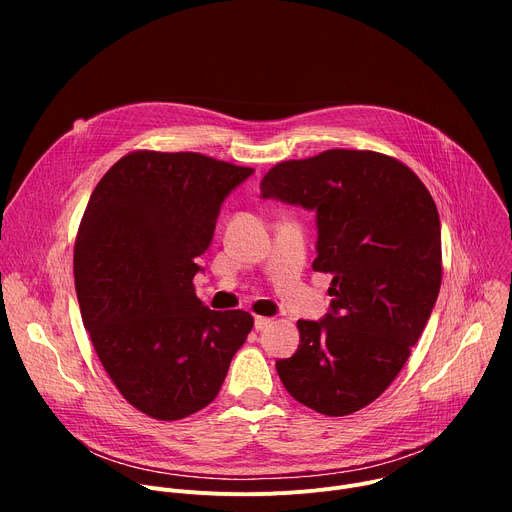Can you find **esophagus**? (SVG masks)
I'll return each mask as SVG.
<instances>
[{
    "label": "esophagus",
    "mask_w": 512,
    "mask_h": 512,
    "mask_svg": "<svg viewBox=\"0 0 512 512\" xmlns=\"http://www.w3.org/2000/svg\"><path fill=\"white\" fill-rule=\"evenodd\" d=\"M271 324V318H265V316H255V330H265L267 326Z\"/></svg>",
    "instance_id": "34e87169"
}]
</instances>
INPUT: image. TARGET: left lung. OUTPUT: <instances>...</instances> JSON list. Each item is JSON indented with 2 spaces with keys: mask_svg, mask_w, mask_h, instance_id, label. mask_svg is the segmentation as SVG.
<instances>
[{
  "mask_svg": "<svg viewBox=\"0 0 512 512\" xmlns=\"http://www.w3.org/2000/svg\"><path fill=\"white\" fill-rule=\"evenodd\" d=\"M261 198L316 212L314 271L332 273L330 310L298 320L300 346L275 362L287 393L330 417L373 403L399 375L442 285L440 214L401 162L328 150L281 162Z\"/></svg>",
  "mask_w": 512,
  "mask_h": 512,
  "instance_id": "left-lung-1",
  "label": "left lung"
}]
</instances>
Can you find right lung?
Returning a JSON list of instances; mask_svg holds the SVG:
<instances>
[{"label":"right lung","instance_id":"obj_1","mask_svg":"<svg viewBox=\"0 0 512 512\" xmlns=\"http://www.w3.org/2000/svg\"><path fill=\"white\" fill-rule=\"evenodd\" d=\"M255 170L202 154L135 152L93 190L75 243V285L103 369L141 413L188 417L221 391L253 328L194 294L227 196Z\"/></svg>","mask_w":512,"mask_h":512}]
</instances>
